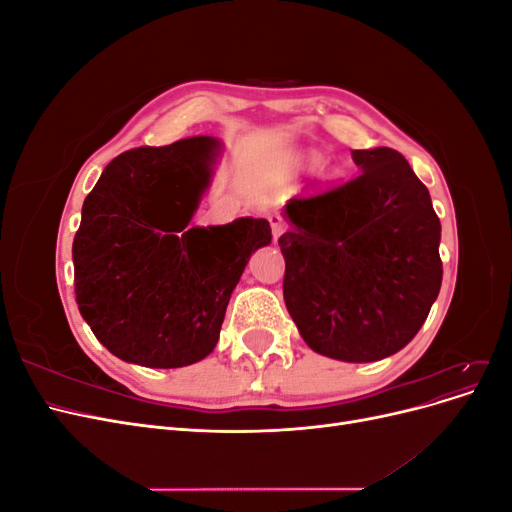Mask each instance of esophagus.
Instances as JSON below:
<instances>
[{
	"label": "esophagus",
	"instance_id": "esophagus-1",
	"mask_svg": "<svg viewBox=\"0 0 512 512\" xmlns=\"http://www.w3.org/2000/svg\"><path fill=\"white\" fill-rule=\"evenodd\" d=\"M269 224H271V230H273V239L280 237L282 232L286 230V222H284V218H282V215H277V213L269 215Z\"/></svg>",
	"mask_w": 512,
	"mask_h": 512
}]
</instances>
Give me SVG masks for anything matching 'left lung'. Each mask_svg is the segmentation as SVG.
Wrapping results in <instances>:
<instances>
[{"label": "left lung", "instance_id": "1", "mask_svg": "<svg viewBox=\"0 0 512 512\" xmlns=\"http://www.w3.org/2000/svg\"><path fill=\"white\" fill-rule=\"evenodd\" d=\"M361 173L292 198L277 239L284 301L305 344L348 363L380 361L423 327L442 284L429 190L391 147L356 149Z\"/></svg>", "mask_w": 512, "mask_h": 512}]
</instances>
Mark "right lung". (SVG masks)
Here are the masks:
<instances>
[{
    "label": "right lung",
    "instance_id": "1",
    "mask_svg": "<svg viewBox=\"0 0 512 512\" xmlns=\"http://www.w3.org/2000/svg\"><path fill=\"white\" fill-rule=\"evenodd\" d=\"M218 147L192 136L123 151L85 198L72 243L74 294L121 361L170 369L205 359L247 260L271 243L267 220L188 226Z\"/></svg>",
    "mask_w": 512,
    "mask_h": 512
}]
</instances>
